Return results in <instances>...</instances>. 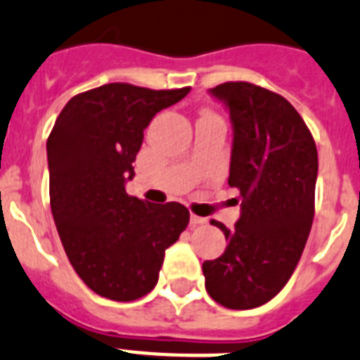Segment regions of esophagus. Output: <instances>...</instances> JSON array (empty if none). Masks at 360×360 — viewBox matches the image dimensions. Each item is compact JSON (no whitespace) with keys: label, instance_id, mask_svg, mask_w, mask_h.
<instances>
[{"label":"esophagus","instance_id":"1","mask_svg":"<svg viewBox=\"0 0 360 360\" xmlns=\"http://www.w3.org/2000/svg\"><path fill=\"white\" fill-rule=\"evenodd\" d=\"M206 219L205 217H199V215H190V224L192 226H199V224H205Z\"/></svg>","mask_w":360,"mask_h":360}]
</instances>
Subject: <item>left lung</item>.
<instances>
[{"mask_svg": "<svg viewBox=\"0 0 360 360\" xmlns=\"http://www.w3.org/2000/svg\"><path fill=\"white\" fill-rule=\"evenodd\" d=\"M208 92L232 121L228 184L240 192L236 226L219 221L228 246L202 262L205 286L215 302L250 310L274 299L288 283L310 236L315 210L317 146L283 96L245 81Z\"/></svg>", "mask_w": 360, "mask_h": 360, "instance_id": "left-lung-1", "label": "left lung"}]
</instances>
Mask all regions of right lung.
Returning a JSON list of instances; mask_svg holds the SVG:
<instances>
[{
    "instance_id": "right-lung-1",
    "label": "right lung",
    "mask_w": 360,
    "mask_h": 360,
    "mask_svg": "<svg viewBox=\"0 0 360 360\" xmlns=\"http://www.w3.org/2000/svg\"><path fill=\"white\" fill-rule=\"evenodd\" d=\"M188 92L108 83L74 96L56 120L50 208L72 268L98 295L128 302L152 292L165 250L188 226L186 206L148 205L124 190L145 128Z\"/></svg>"
}]
</instances>
